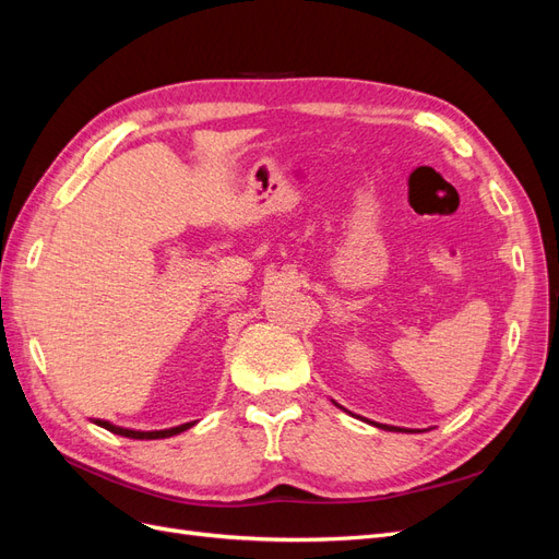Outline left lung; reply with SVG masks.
I'll return each instance as SVG.
<instances>
[{"label": "left lung", "mask_w": 559, "mask_h": 559, "mask_svg": "<svg viewBox=\"0 0 559 559\" xmlns=\"http://www.w3.org/2000/svg\"><path fill=\"white\" fill-rule=\"evenodd\" d=\"M378 427H382V429H389V431H401V429H396V427H386V425H378Z\"/></svg>", "instance_id": "left-lung-1"}]
</instances>
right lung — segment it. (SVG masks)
I'll return each mask as SVG.
<instances>
[{"label":"right lung","instance_id":"right-lung-1","mask_svg":"<svg viewBox=\"0 0 559 559\" xmlns=\"http://www.w3.org/2000/svg\"><path fill=\"white\" fill-rule=\"evenodd\" d=\"M95 425H99V427H105L107 431H111V433H118V436H126V438H140V441H154V438H170V436H177V433H181V431H186V429H191L193 427V421H186V425H181V427H175V429H165V431H132V429H121V427H114V425H109V421H103V419H95Z\"/></svg>","mask_w":559,"mask_h":559}]
</instances>
